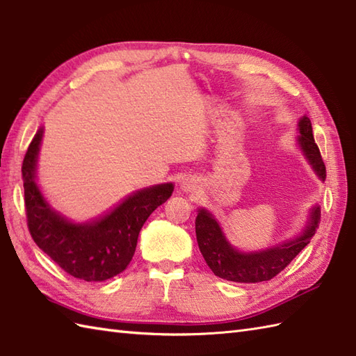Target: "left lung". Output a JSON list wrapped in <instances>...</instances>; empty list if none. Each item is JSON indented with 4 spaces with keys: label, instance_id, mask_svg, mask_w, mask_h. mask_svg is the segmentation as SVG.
Segmentation results:
<instances>
[{
    "label": "left lung",
    "instance_id": "left-lung-1",
    "mask_svg": "<svg viewBox=\"0 0 356 356\" xmlns=\"http://www.w3.org/2000/svg\"><path fill=\"white\" fill-rule=\"evenodd\" d=\"M298 143L305 151L307 161L318 174L320 179H326V165L323 162L320 148L314 140L312 124L309 118L300 120ZM320 220V208H314L311 222L298 238L287 241L284 245L270 248L268 251L241 254L237 252L222 234L220 226L208 211L200 209L195 218V236L200 252L209 269L217 277L237 283H259L268 282L280 274L295 257L311 243Z\"/></svg>",
    "mask_w": 356,
    "mask_h": 356
}]
</instances>
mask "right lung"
Masks as SVG:
<instances>
[{"mask_svg": "<svg viewBox=\"0 0 356 356\" xmlns=\"http://www.w3.org/2000/svg\"><path fill=\"white\" fill-rule=\"evenodd\" d=\"M41 138L42 128L30 142L21 168L30 236L41 251L74 278L104 282L120 274L133 259L143 223L171 197L174 186L163 184L140 190L101 220L73 225L49 207L36 186L35 168Z\"/></svg>", "mask_w": 356, "mask_h": 356, "instance_id": "1", "label": "right lung"}]
</instances>
